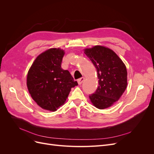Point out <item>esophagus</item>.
I'll use <instances>...</instances> for the list:
<instances>
[{
  "instance_id": "esophagus-1",
  "label": "esophagus",
  "mask_w": 154,
  "mask_h": 154,
  "mask_svg": "<svg viewBox=\"0 0 154 154\" xmlns=\"http://www.w3.org/2000/svg\"><path fill=\"white\" fill-rule=\"evenodd\" d=\"M85 80V78L84 77H82V78H80V79H78V84L79 85H81L82 83H83V82Z\"/></svg>"
}]
</instances>
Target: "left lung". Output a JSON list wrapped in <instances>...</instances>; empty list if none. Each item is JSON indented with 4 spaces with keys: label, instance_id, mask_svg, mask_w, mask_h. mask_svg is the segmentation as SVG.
<instances>
[{
    "label": "left lung",
    "instance_id": "1",
    "mask_svg": "<svg viewBox=\"0 0 154 154\" xmlns=\"http://www.w3.org/2000/svg\"><path fill=\"white\" fill-rule=\"evenodd\" d=\"M85 54L95 66L99 79V86L89 98L96 108H108L120 98L127 88V68L112 50L103 46L86 49Z\"/></svg>",
    "mask_w": 154,
    "mask_h": 154
}]
</instances>
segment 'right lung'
<instances>
[{"label":"right lung","mask_w":154,"mask_h":154,"mask_svg":"<svg viewBox=\"0 0 154 154\" xmlns=\"http://www.w3.org/2000/svg\"><path fill=\"white\" fill-rule=\"evenodd\" d=\"M64 53L59 48L45 51L35 59L27 73L29 94L45 110H57L66 101L71 88L78 85L69 71L61 67Z\"/></svg>","instance_id":"obj_1"}]
</instances>
